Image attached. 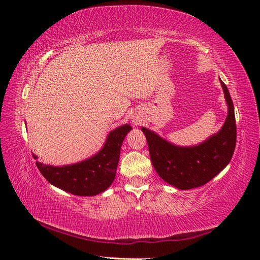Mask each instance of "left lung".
Returning <instances> with one entry per match:
<instances>
[{
    "label": "left lung",
    "mask_w": 260,
    "mask_h": 260,
    "mask_svg": "<svg viewBox=\"0 0 260 260\" xmlns=\"http://www.w3.org/2000/svg\"><path fill=\"white\" fill-rule=\"evenodd\" d=\"M220 83L225 94L228 114L221 129L204 142L192 147L175 146L155 132L141 127L146 135L156 172L165 182L181 190L208 183L230 164L234 153L236 144L234 105L228 88L221 80Z\"/></svg>",
    "instance_id": "1"
}]
</instances>
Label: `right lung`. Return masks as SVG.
Instances as JSON below:
<instances>
[{
  "label": "right lung",
  "instance_id": "add662e5",
  "mask_svg": "<svg viewBox=\"0 0 260 260\" xmlns=\"http://www.w3.org/2000/svg\"><path fill=\"white\" fill-rule=\"evenodd\" d=\"M132 129L129 124L117 127L108 134L103 147L94 156L71 165L54 166L37 161L41 174L52 186L77 196H95L111 186L119 161L121 144ZM37 159L38 156L33 153Z\"/></svg>",
  "mask_w": 260,
  "mask_h": 260
}]
</instances>
